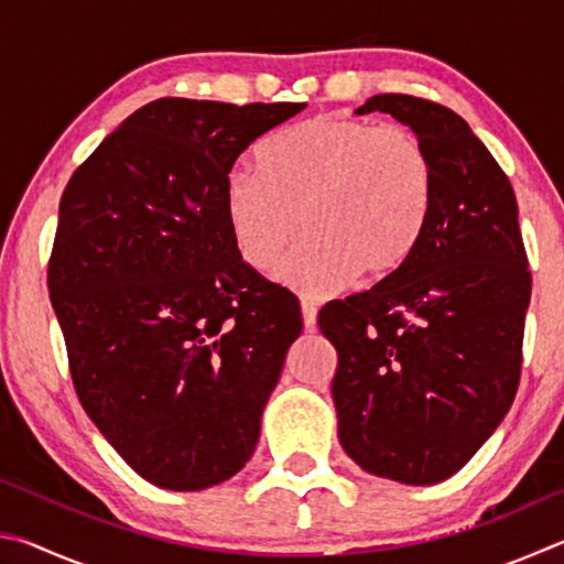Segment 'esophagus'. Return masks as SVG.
Returning <instances> with one entry per match:
<instances>
[{
  "label": "esophagus",
  "instance_id": "esophagus-1",
  "mask_svg": "<svg viewBox=\"0 0 564 564\" xmlns=\"http://www.w3.org/2000/svg\"><path fill=\"white\" fill-rule=\"evenodd\" d=\"M301 313H303V326H305V330L316 328V313H318L316 305H313L311 301H301Z\"/></svg>",
  "mask_w": 564,
  "mask_h": 564
}]
</instances>
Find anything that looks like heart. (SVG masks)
<instances>
[{
  "instance_id": "obj_1",
  "label": "heart",
  "mask_w": 564,
  "mask_h": 564,
  "mask_svg": "<svg viewBox=\"0 0 564 564\" xmlns=\"http://www.w3.org/2000/svg\"><path fill=\"white\" fill-rule=\"evenodd\" d=\"M261 169L224 181L231 241L265 269L308 231L273 275L308 299L398 271L425 231L435 196L431 154L415 131L356 117H316L261 149Z\"/></svg>"
}]
</instances>
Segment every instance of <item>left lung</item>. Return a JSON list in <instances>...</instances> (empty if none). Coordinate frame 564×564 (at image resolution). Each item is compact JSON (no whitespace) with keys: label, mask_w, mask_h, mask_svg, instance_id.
I'll list each match as a JSON object with an SVG mask.
<instances>
[{"label":"left lung","mask_w":564,"mask_h":564,"mask_svg":"<svg viewBox=\"0 0 564 564\" xmlns=\"http://www.w3.org/2000/svg\"><path fill=\"white\" fill-rule=\"evenodd\" d=\"M390 113L435 171L425 231L398 271L318 313L338 350L333 403L343 451L405 485L455 475L495 433L520 383L530 271L505 171L463 117L408 94L356 113Z\"/></svg>","instance_id":"8db88e82"}]
</instances>
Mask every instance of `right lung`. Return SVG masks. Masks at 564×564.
<instances>
[{
  "label": "right lung",
  "mask_w": 564,
  "mask_h": 564,
  "mask_svg": "<svg viewBox=\"0 0 564 564\" xmlns=\"http://www.w3.org/2000/svg\"><path fill=\"white\" fill-rule=\"evenodd\" d=\"M305 104L156 99L74 171L50 295L84 410L151 485L234 477L303 321L236 251L224 181Z\"/></svg>",
  "instance_id": "1"
}]
</instances>
